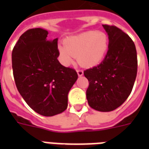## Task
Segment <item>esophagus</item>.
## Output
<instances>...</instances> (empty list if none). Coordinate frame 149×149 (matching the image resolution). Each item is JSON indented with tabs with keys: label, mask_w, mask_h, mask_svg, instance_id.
I'll return each mask as SVG.
<instances>
[{
	"label": "esophagus",
	"mask_w": 149,
	"mask_h": 149,
	"mask_svg": "<svg viewBox=\"0 0 149 149\" xmlns=\"http://www.w3.org/2000/svg\"><path fill=\"white\" fill-rule=\"evenodd\" d=\"M77 74H78V76H82L83 74H84V71L81 70V69H77Z\"/></svg>",
	"instance_id": "1"
}]
</instances>
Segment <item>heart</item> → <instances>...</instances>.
<instances>
[{"label": "heart", "mask_w": 149, "mask_h": 149, "mask_svg": "<svg viewBox=\"0 0 149 149\" xmlns=\"http://www.w3.org/2000/svg\"><path fill=\"white\" fill-rule=\"evenodd\" d=\"M109 39L101 31H87L67 38L64 46H60L63 63L68 65L76 56L77 63L84 67H93L102 61L108 48Z\"/></svg>", "instance_id": "heart-1"}]
</instances>
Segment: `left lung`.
<instances>
[{"label":"left lung","mask_w":149,"mask_h":149,"mask_svg":"<svg viewBox=\"0 0 149 149\" xmlns=\"http://www.w3.org/2000/svg\"><path fill=\"white\" fill-rule=\"evenodd\" d=\"M103 27L108 34V51L100 64L84 74L89 81V105L98 111L109 112L121 106L131 94L137 74V56L127 33L113 25Z\"/></svg>","instance_id":"1"}]
</instances>
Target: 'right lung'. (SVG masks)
<instances>
[{"label": "right lung", "mask_w": 149, "mask_h": 149, "mask_svg": "<svg viewBox=\"0 0 149 149\" xmlns=\"http://www.w3.org/2000/svg\"><path fill=\"white\" fill-rule=\"evenodd\" d=\"M42 28L29 29L12 52L13 77L18 92L30 108L53 116L68 106V93L77 79L72 68L61 65L57 39L48 41Z\"/></svg>", "instance_id": "add662e5"}]
</instances>
